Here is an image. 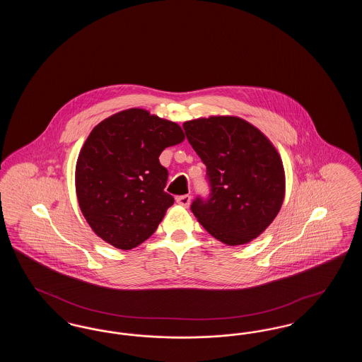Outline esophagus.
Listing matches in <instances>:
<instances>
[{
  "label": "esophagus",
  "instance_id": "1",
  "mask_svg": "<svg viewBox=\"0 0 362 362\" xmlns=\"http://www.w3.org/2000/svg\"><path fill=\"white\" fill-rule=\"evenodd\" d=\"M176 202L183 207H189V202H191V197L189 195H180L176 198Z\"/></svg>",
  "mask_w": 362,
  "mask_h": 362
}]
</instances>
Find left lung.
Here are the masks:
<instances>
[{
	"label": "left lung",
	"instance_id": "1",
	"mask_svg": "<svg viewBox=\"0 0 362 362\" xmlns=\"http://www.w3.org/2000/svg\"><path fill=\"white\" fill-rule=\"evenodd\" d=\"M192 149L206 165L210 198H197L198 223L226 245L257 239L285 198V171L272 141L250 122L217 115L183 123Z\"/></svg>",
	"mask_w": 362,
	"mask_h": 362
}]
</instances>
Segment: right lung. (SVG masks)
Returning <instances> with one entry per match:
<instances>
[{
  "label": "right lung",
  "instance_id": "1",
  "mask_svg": "<svg viewBox=\"0 0 362 362\" xmlns=\"http://www.w3.org/2000/svg\"><path fill=\"white\" fill-rule=\"evenodd\" d=\"M183 139L177 123L142 108L123 110L93 127L77 158L76 194L100 239L132 250L155 233L173 204L158 156Z\"/></svg>",
  "mask_w": 362,
  "mask_h": 362
}]
</instances>
